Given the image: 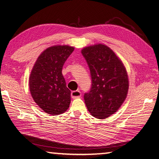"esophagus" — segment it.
<instances>
[{
    "mask_svg": "<svg viewBox=\"0 0 159 159\" xmlns=\"http://www.w3.org/2000/svg\"><path fill=\"white\" fill-rule=\"evenodd\" d=\"M81 96V93L80 91L76 90V91H73L71 92V97L72 99H77L79 98Z\"/></svg>",
    "mask_w": 159,
    "mask_h": 159,
    "instance_id": "34e87169",
    "label": "esophagus"
}]
</instances>
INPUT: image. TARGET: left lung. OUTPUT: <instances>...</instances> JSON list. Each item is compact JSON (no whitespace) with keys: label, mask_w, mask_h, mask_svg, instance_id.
I'll use <instances>...</instances> for the list:
<instances>
[{"label":"left lung","mask_w":159,"mask_h":159,"mask_svg":"<svg viewBox=\"0 0 159 159\" xmlns=\"http://www.w3.org/2000/svg\"><path fill=\"white\" fill-rule=\"evenodd\" d=\"M81 53L89 65L92 79L90 91L84 93V103L93 117L105 119L118 110L127 97V71L121 60L106 45L85 47Z\"/></svg>","instance_id":"left-lung-1"}]
</instances>
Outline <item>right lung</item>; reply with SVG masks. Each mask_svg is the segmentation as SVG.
<instances>
[{
    "instance_id": "obj_1",
    "label": "right lung",
    "mask_w": 159,
    "mask_h": 159,
    "mask_svg": "<svg viewBox=\"0 0 159 159\" xmlns=\"http://www.w3.org/2000/svg\"><path fill=\"white\" fill-rule=\"evenodd\" d=\"M75 48L56 45L41 53L29 79L31 95L43 111L52 116L62 114L70 103V91L62 74L64 62Z\"/></svg>"
}]
</instances>
